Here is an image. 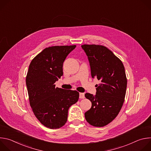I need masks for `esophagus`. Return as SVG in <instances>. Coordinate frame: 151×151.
Instances as JSON below:
<instances>
[{
    "instance_id": "34e87169",
    "label": "esophagus",
    "mask_w": 151,
    "mask_h": 151,
    "mask_svg": "<svg viewBox=\"0 0 151 151\" xmlns=\"http://www.w3.org/2000/svg\"><path fill=\"white\" fill-rule=\"evenodd\" d=\"M85 98V94L82 93H79V99H84Z\"/></svg>"
}]
</instances>
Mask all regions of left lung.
<instances>
[{"instance_id": "left-lung-1", "label": "left lung", "mask_w": 151, "mask_h": 151, "mask_svg": "<svg viewBox=\"0 0 151 151\" xmlns=\"http://www.w3.org/2000/svg\"><path fill=\"white\" fill-rule=\"evenodd\" d=\"M82 48L88 57L93 78L100 83L96 85V94L86 93L92 106L85 113L87 121L94 127H103L112 122L123 105L127 80L122 61L106 47L83 45Z\"/></svg>"}]
</instances>
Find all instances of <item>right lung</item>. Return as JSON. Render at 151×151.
Listing matches in <instances>:
<instances>
[{
    "label": "right lung",
    "mask_w": 151,
    "mask_h": 151,
    "mask_svg": "<svg viewBox=\"0 0 151 151\" xmlns=\"http://www.w3.org/2000/svg\"><path fill=\"white\" fill-rule=\"evenodd\" d=\"M76 45L46 48L31 61L26 76L30 105L42 124L59 128L68 120L69 107L79 99L76 91L55 88L63 75V65Z\"/></svg>",
    "instance_id": "add662e5"
}]
</instances>
